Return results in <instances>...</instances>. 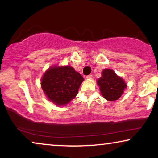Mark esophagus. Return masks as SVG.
Listing matches in <instances>:
<instances>
[{"instance_id": "obj_1", "label": "esophagus", "mask_w": 158, "mask_h": 158, "mask_svg": "<svg viewBox=\"0 0 158 158\" xmlns=\"http://www.w3.org/2000/svg\"><path fill=\"white\" fill-rule=\"evenodd\" d=\"M92 78V75H87V76H86V79H91Z\"/></svg>"}]
</instances>
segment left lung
I'll return each instance as SVG.
<instances>
[{"label": "left lung", "instance_id": "left-lung-1", "mask_svg": "<svg viewBox=\"0 0 158 158\" xmlns=\"http://www.w3.org/2000/svg\"><path fill=\"white\" fill-rule=\"evenodd\" d=\"M101 75L100 78L97 80L101 95L107 101L118 100L127 87L124 79L116 75L111 69H104Z\"/></svg>", "mask_w": 158, "mask_h": 158}]
</instances>
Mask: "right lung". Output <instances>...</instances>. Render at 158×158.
I'll list each match as a JSON object with an SVG mask.
<instances>
[{"label": "right lung", "mask_w": 158, "mask_h": 158, "mask_svg": "<svg viewBox=\"0 0 158 158\" xmlns=\"http://www.w3.org/2000/svg\"><path fill=\"white\" fill-rule=\"evenodd\" d=\"M83 81L82 75L73 67L53 65L45 71L41 86L49 101L64 106L75 98Z\"/></svg>", "instance_id": "obj_1"}]
</instances>
